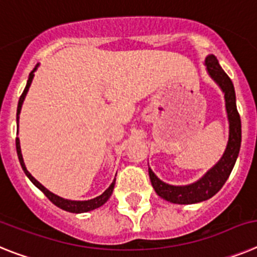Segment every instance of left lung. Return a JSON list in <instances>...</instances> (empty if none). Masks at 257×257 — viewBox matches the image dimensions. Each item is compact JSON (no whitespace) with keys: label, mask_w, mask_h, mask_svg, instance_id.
Returning <instances> with one entry per match:
<instances>
[{"label":"left lung","mask_w":257,"mask_h":257,"mask_svg":"<svg viewBox=\"0 0 257 257\" xmlns=\"http://www.w3.org/2000/svg\"><path fill=\"white\" fill-rule=\"evenodd\" d=\"M206 64L211 77L217 82L225 93V104H226L227 119H229V142H227L226 150L220 162L213 168L209 169L199 181L191 185H186V186L168 185L156 177L155 173L149 168L151 184H153L156 194L162 196L163 199L177 203V204H193V203H199L212 198L221 189L227 177L230 176L231 169H233L238 154H239L242 132H240L239 113L236 110L235 91H234L233 82L220 67L215 55H208L206 59Z\"/></svg>","instance_id":"obj_1"}]
</instances>
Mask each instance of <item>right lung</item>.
<instances>
[{
  "mask_svg": "<svg viewBox=\"0 0 257 257\" xmlns=\"http://www.w3.org/2000/svg\"><path fill=\"white\" fill-rule=\"evenodd\" d=\"M36 68H37V66H36L35 68H33L32 72L30 73V77H28V81H27L26 89H24L23 93H22V95H21V98H19V103H18V111H17L18 121H19V113H21V110H22V104H23V101H24V98H26L27 91H28V89H30V86H31V82H32L33 76H35L33 75V72L36 71ZM17 153H18V158H19V162H21L22 168H23V171H24V173L27 175V177L30 178L36 187H39L40 190H41L42 193L48 196L49 200H50L53 204H55V206L59 207V208L64 209V211L72 212V213H81V212L91 211V209H95V208H98V207H101L102 204H104V203L108 200V198L111 196V194H112L113 186H115V180H113V182L110 185V187H108V189H107V190L104 191L102 195L97 196V198H94V199L68 200V199H64V198H61V196L55 195V194H53L51 191H49L46 187L42 186V185L40 184V182L37 181V180H36L32 175H31L30 172L27 171L26 166H24V162H23V156H22V153H21V144H19V138H17Z\"/></svg>",
  "mask_w": 257,
  "mask_h": 257,
  "instance_id": "add662e5",
  "label": "right lung"
}]
</instances>
